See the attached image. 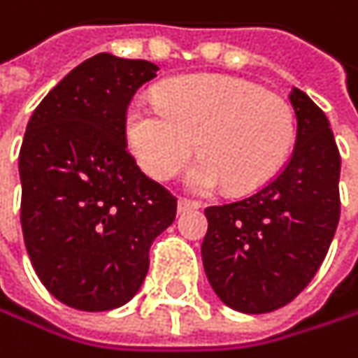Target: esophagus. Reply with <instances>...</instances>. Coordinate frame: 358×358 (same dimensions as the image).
I'll return each mask as SVG.
<instances>
[{
    "mask_svg": "<svg viewBox=\"0 0 358 358\" xmlns=\"http://www.w3.org/2000/svg\"><path fill=\"white\" fill-rule=\"evenodd\" d=\"M201 208L199 201H193V199H187V197H180L178 199V212H187V210H197Z\"/></svg>",
    "mask_w": 358,
    "mask_h": 358,
    "instance_id": "esophagus-1",
    "label": "esophagus"
}]
</instances>
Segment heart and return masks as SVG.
Listing matches in <instances>:
<instances>
[{
    "mask_svg": "<svg viewBox=\"0 0 358 358\" xmlns=\"http://www.w3.org/2000/svg\"><path fill=\"white\" fill-rule=\"evenodd\" d=\"M125 140L155 180H171L191 161L189 187L252 191L268 182L296 142L294 106L252 81L187 75L157 90L155 102L136 100L125 113Z\"/></svg>",
    "mask_w": 358,
    "mask_h": 358,
    "instance_id": "obj_1",
    "label": "heart"
}]
</instances>
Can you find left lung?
I'll list each match as a JSON object with an SVG mask.
<instances>
[{
    "label": "left lung",
    "instance_id": "left-lung-1",
    "mask_svg": "<svg viewBox=\"0 0 358 358\" xmlns=\"http://www.w3.org/2000/svg\"><path fill=\"white\" fill-rule=\"evenodd\" d=\"M296 146L283 169L237 201L206 208L201 245L218 298L248 315L289 304L323 264L340 220V150L325 113L298 87Z\"/></svg>",
    "mask_w": 358,
    "mask_h": 358
}]
</instances>
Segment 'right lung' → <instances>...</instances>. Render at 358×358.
Listing matches in <instances>:
<instances>
[{
	"label": "right lung",
	"mask_w": 358,
	"mask_h": 358,
	"mask_svg": "<svg viewBox=\"0 0 358 358\" xmlns=\"http://www.w3.org/2000/svg\"><path fill=\"white\" fill-rule=\"evenodd\" d=\"M157 64L96 54L33 110L20 155V224L31 264L62 304L100 313L129 302L178 199L136 165L125 113Z\"/></svg>",
	"instance_id": "right-lung-1"
}]
</instances>
